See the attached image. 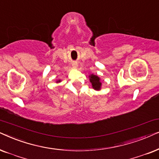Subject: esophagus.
Segmentation results:
<instances>
[{
    "label": "esophagus",
    "mask_w": 159,
    "mask_h": 159,
    "mask_svg": "<svg viewBox=\"0 0 159 159\" xmlns=\"http://www.w3.org/2000/svg\"><path fill=\"white\" fill-rule=\"evenodd\" d=\"M73 66L74 67H77V65H75V64H74L73 65Z\"/></svg>",
    "instance_id": "esophagus-1"
}]
</instances>
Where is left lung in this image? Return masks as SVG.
Here are the masks:
<instances>
[{
    "label": "left lung",
    "instance_id": "8db88e82",
    "mask_svg": "<svg viewBox=\"0 0 159 159\" xmlns=\"http://www.w3.org/2000/svg\"><path fill=\"white\" fill-rule=\"evenodd\" d=\"M89 81L92 84V88L96 91L100 90L102 86V82L99 76L94 75V74H91V75H89Z\"/></svg>",
    "mask_w": 159,
    "mask_h": 159
}]
</instances>
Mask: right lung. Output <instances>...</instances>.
Listing matches in <instances>:
<instances>
[{"label":"right lung","mask_w":159,"mask_h":159,"mask_svg":"<svg viewBox=\"0 0 159 159\" xmlns=\"http://www.w3.org/2000/svg\"><path fill=\"white\" fill-rule=\"evenodd\" d=\"M56 82L57 83H60V82H61V80H58V81H57Z\"/></svg>","instance_id":"right-lung-1"}]
</instances>
